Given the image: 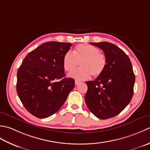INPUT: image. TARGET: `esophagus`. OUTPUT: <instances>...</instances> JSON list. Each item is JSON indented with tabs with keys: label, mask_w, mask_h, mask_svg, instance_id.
I'll return each instance as SVG.
<instances>
[{
	"label": "esophagus",
	"mask_w": 150,
	"mask_h": 150,
	"mask_svg": "<svg viewBox=\"0 0 150 150\" xmlns=\"http://www.w3.org/2000/svg\"><path fill=\"white\" fill-rule=\"evenodd\" d=\"M79 83H80V81H79L78 80H75V84L76 85H78Z\"/></svg>",
	"instance_id": "obj_1"
}]
</instances>
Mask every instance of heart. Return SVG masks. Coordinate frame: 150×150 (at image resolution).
I'll list each match as a JSON object with an SVG mask.
<instances>
[{
    "instance_id": "heart-1",
    "label": "heart",
    "mask_w": 150,
    "mask_h": 150,
    "mask_svg": "<svg viewBox=\"0 0 150 150\" xmlns=\"http://www.w3.org/2000/svg\"><path fill=\"white\" fill-rule=\"evenodd\" d=\"M79 63L81 68L70 73L69 77L76 80H87L92 74L94 77L101 75L107 65L105 55L96 47L88 44H79L73 50L67 52L63 57V67L71 72Z\"/></svg>"
}]
</instances>
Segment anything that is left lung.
Here are the masks:
<instances>
[{
  "instance_id": "left-lung-1",
  "label": "left lung",
  "mask_w": 150,
  "mask_h": 150,
  "mask_svg": "<svg viewBox=\"0 0 150 150\" xmlns=\"http://www.w3.org/2000/svg\"><path fill=\"white\" fill-rule=\"evenodd\" d=\"M103 50L107 65L94 81L85 82L88 89L85 100L87 108L100 119L118 115L129 104L133 95L135 76L127 55L108 42H90Z\"/></svg>"
}]
</instances>
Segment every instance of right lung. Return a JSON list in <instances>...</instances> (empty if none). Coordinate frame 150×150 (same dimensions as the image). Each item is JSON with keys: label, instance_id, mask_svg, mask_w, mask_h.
Instances as JSON below:
<instances>
[{"label": "right lung", "instance_id": "add662e5", "mask_svg": "<svg viewBox=\"0 0 150 150\" xmlns=\"http://www.w3.org/2000/svg\"><path fill=\"white\" fill-rule=\"evenodd\" d=\"M70 42H47L30 52L17 71V93L27 111L39 118L54 115L74 87L65 77L63 57Z\"/></svg>", "mask_w": 150, "mask_h": 150}]
</instances>
